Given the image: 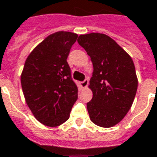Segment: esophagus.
Masks as SVG:
<instances>
[{"label": "esophagus", "instance_id": "esophagus-1", "mask_svg": "<svg viewBox=\"0 0 157 157\" xmlns=\"http://www.w3.org/2000/svg\"><path fill=\"white\" fill-rule=\"evenodd\" d=\"M88 79H85L83 82H82L81 83H80V86H81V87H82V88H86V86H87V85H88Z\"/></svg>", "mask_w": 157, "mask_h": 157}]
</instances>
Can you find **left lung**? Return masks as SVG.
<instances>
[{
  "label": "left lung",
  "instance_id": "1",
  "mask_svg": "<svg viewBox=\"0 0 157 157\" xmlns=\"http://www.w3.org/2000/svg\"><path fill=\"white\" fill-rule=\"evenodd\" d=\"M77 41L94 65L89 85L93 98L86 104L90 119L102 128L113 127L124 118L134 100L138 88L134 63L105 34L81 35Z\"/></svg>",
  "mask_w": 157,
  "mask_h": 157
}]
</instances>
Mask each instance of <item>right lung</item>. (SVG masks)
<instances>
[{
    "label": "right lung",
    "instance_id": "obj_1",
    "mask_svg": "<svg viewBox=\"0 0 157 157\" xmlns=\"http://www.w3.org/2000/svg\"><path fill=\"white\" fill-rule=\"evenodd\" d=\"M77 37L75 33L67 31L53 33L25 61L21 75L25 100L34 117L48 127L66 121L78 98V88L67 62Z\"/></svg>",
    "mask_w": 157,
    "mask_h": 157
}]
</instances>
